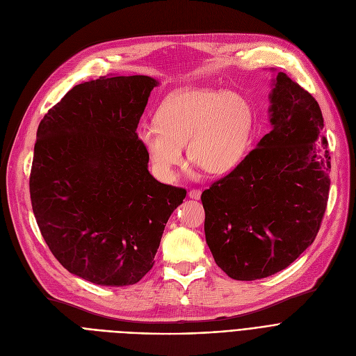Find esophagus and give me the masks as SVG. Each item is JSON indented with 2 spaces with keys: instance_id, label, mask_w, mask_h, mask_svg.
I'll return each instance as SVG.
<instances>
[{
  "instance_id": "obj_1",
  "label": "esophagus",
  "mask_w": 356,
  "mask_h": 356,
  "mask_svg": "<svg viewBox=\"0 0 356 356\" xmlns=\"http://www.w3.org/2000/svg\"><path fill=\"white\" fill-rule=\"evenodd\" d=\"M188 195H189V197H192V199H200L202 191H199V189H192Z\"/></svg>"
}]
</instances>
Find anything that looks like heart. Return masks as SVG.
<instances>
[{
	"label": "heart",
	"instance_id": "1",
	"mask_svg": "<svg viewBox=\"0 0 356 356\" xmlns=\"http://www.w3.org/2000/svg\"><path fill=\"white\" fill-rule=\"evenodd\" d=\"M154 120L138 127L137 138L164 180H172L183 163L184 144L189 159L209 175L234 170L244 159L252 129V111L244 98L200 88L172 92Z\"/></svg>",
	"mask_w": 356,
	"mask_h": 356
}]
</instances>
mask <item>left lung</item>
Listing matches in <instances>:
<instances>
[{
	"label": "left lung",
	"mask_w": 356,
	"mask_h": 356,
	"mask_svg": "<svg viewBox=\"0 0 356 356\" xmlns=\"http://www.w3.org/2000/svg\"><path fill=\"white\" fill-rule=\"evenodd\" d=\"M271 86V131L200 197L215 263L241 282L270 277L300 257L319 232L329 196L319 104L283 72Z\"/></svg>",
	"instance_id": "left-lung-1"
}]
</instances>
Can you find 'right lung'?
<instances>
[{"label":"right lung","instance_id":"right-lung-1","mask_svg":"<svg viewBox=\"0 0 356 356\" xmlns=\"http://www.w3.org/2000/svg\"><path fill=\"white\" fill-rule=\"evenodd\" d=\"M157 85L144 74L79 83L37 129L30 175L37 225L59 263L93 284L138 283L186 197L149 175L137 138Z\"/></svg>","mask_w":356,"mask_h":356}]
</instances>
